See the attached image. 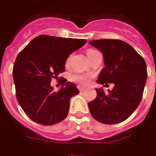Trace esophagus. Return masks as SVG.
I'll return each mask as SVG.
<instances>
[{"label": "esophagus", "instance_id": "esophagus-1", "mask_svg": "<svg viewBox=\"0 0 156 156\" xmlns=\"http://www.w3.org/2000/svg\"><path fill=\"white\" fill-rule=\"evenodd\" d=\"M78 90H79V91H83V90H85L87 88L84 87H82V86H78Z\"/></svg>", "mask_w": 156, "mask_h": 156}]
</instances>
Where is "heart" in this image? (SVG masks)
Segmentation results:
<instances>
[{
    "label": "heart",
    "instance_id": "heart-1",
    "mask_svg": "<svg viewBox=\"0 0 156 156\" xmlns=\"http://www.w3.org/2000/svg\"><path fill=\"white\" fill-rule=\"evenodd\" d=\"M95 50L90 49L88 50L87 54V56H89L90 53H92L93 52H95ZM72 80L74 81V82H77V83H80V84H83V85H86L89 83L90 80V77L88 75H85V74H73L72 76Z\"/></svg>",
    "mask_w": 156,
    "mask_h": 156
}]
</instances>
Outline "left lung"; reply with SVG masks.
Masks as SVG:
<instances>
[{
	"mask_svg": "<svg viewBox=\"0 0 156 156\" xmlns=\"http://www.w3.org/2000/svg\"><path fill=\"white\" fill-rule=\"evenodd\" d=\"M103 53L105 67L97 83H113L105 93L95 89L97 95L88 103L93 118L101 123L122 122L135 111L143 98L147 71L144 59L127 43L119 40H94L89 42Z\"/></svg>",
	"mask_w": 156,
	"mask_h": 156,
	"instance_id": "left-lung-1",
	"label": "left lung"
}]
</instances>
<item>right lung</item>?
Returning a JSON list of instances; mask_svg holds the SVG:
<instances>
[{"label": "right lung", "instance_id": "add662e5", "mask_svg": "<svg viewBox=\"0 0 156 156\" xmlns=\"http://www.w3.org/2000/svg\"><path fill=\"white\" fill-rule=\"evenodd\" d=\"M86 43V40L42 35L19 52L13 68L16 97L33 121L52 126L67 116L70 98L79 90L73 83H65L66 80L58 91H53L50 83L65 71L69 56Z\"/></svg>", "mask_w": 156, "mask_h": 156}]
</instances>
